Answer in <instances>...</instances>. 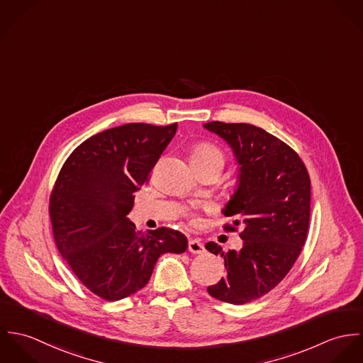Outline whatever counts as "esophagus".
<instances>
[{
  "label": "esophagus",
  "instance_id": "esophagus-1",
  "mask_svg": "<svg viewBox=\"0 0 363 363\" xmlns=\"http://www.w3.org/2000/svg\"><path fill=\"white\" fill-rule=\"evenodd\" d=\"M204 245L201 240L199 239H190L189 240V252L193 253V255H201L204 253Z\"/></svg>",
  "mask_w": 363,
  "mask_h": 363
}]
</instances>
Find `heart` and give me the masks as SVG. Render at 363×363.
Listing matches in <instances>:
<instances>
[{"mask_svg":"<svg viewBox=\"0 0 363 363\" xmlns=\"http://www.w3.org/2000/svg\"><path fill=\"white\" fill-rule=\"evenodd\" d=\"M191 160L197 169L207 167L212 164H219L223 167L225 155L223 152L211 143H199L191 150ZM191 225H200L201 219L196 213H187Z\"/></svg>","mask_w":363,"mask_h":363,"instance_id":"b5f03b06","label":"heart"}]
</instances>
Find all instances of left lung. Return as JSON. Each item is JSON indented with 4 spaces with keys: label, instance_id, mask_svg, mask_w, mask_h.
<instances>
[{
    "label": "left lung",
    "instance_id": "1",
    "mask_svg": "<svg viewBox=\"0 0 363 363\" xmlns=\"http://www.w3.org/2000/svg\"><path fill=\"white\" fill-rule=\"evenodd\" d=\"M204 127L222 137L240 164L239 186L223 213L233 216L226 232L242 230L240 252H208L225 259L226 277L208 294L226 303L245 305L272 291L291 271L306 242L311 219V177L295 150L246 123L209 121Z\"/></svg>",
    "mask_w": 363,
    "mask_h": 363
}]
</instances>
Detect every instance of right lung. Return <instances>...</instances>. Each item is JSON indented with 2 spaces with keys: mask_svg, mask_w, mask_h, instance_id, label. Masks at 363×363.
Listing matches in <instances>:
<instances>
[{
  "mask_svg": "<svg viewBox=\"0 0 363 363\" xmlns=\"http://www.w3.org/2000/svg\"><path fill=\"white\" fill-rule=\"evenodd\" d=\"M177 123H128L78 145L52 186L49 213L58 252L95 295L113 302L143 289L164 253H184L186 236L170 228L141 233L127 213L150 182Z\"/></svg>",
  "mask_w": 363,
  "mask_h": 363,
  "instance_id": "1",
  "label": "right lung"
}]
</instances>
